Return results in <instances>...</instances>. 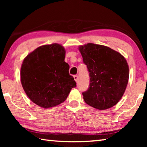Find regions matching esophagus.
<instances>
[{
  "label": "esophagus",
  "instance_id": "esophagus-1",
  "mask_svg": "<svg viewBox=\"0 0 147 147\" xmlns=\"http://www.w3.org/2000/svg\"><path fill=\"white\" fill-rule=\"evenodd\" d=\"M74 80L76 81V82H78V76L77 75H74Z\"/></svg>",
  "mask_w": 147,
  "mask_h": 147
}]
</instances>
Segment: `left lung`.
Instances as JSON below:
<instances>
[{"instance_id":"1","label":"left lung","mask_w":147,"mask_h":147,"mask_svg":"<svg viewBox=\"0 0 147 147\" xmlns=\"http://www.w3.org/2000/svg\"><path fill=\"white\" fill-rule=\"evenodd\" d=\"M89 74L88 90L82 93L84 101L98 109L111 108L120 100L129 78L125 58L109 47L88 43L79 47Z\"/></svg>"}]
</instances>
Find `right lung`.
Returning <instances> with one entry per match:
<instances>
[{"mask_svg": "<svg viewBox=\"0 0 147 147\" xmlns=\"http://www.w3.org/2000/svg\"><path fill=\"white\" fill-rule=\"evenodd\" d=\"M65 51L60 45L37 48L24 59L21 69L23 88L29 98L44 108L59 105L76 87L65 61Z\"/></svg>", "mask_w": 147, "mask_h": 147, "instance_id": "obj_1", "label": "right lung"}]
</instances>
